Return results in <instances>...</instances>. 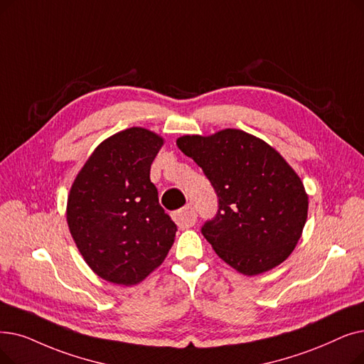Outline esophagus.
Returning a JSON list of instances; mask_svg holds the SVG:
<instances>
[{
	"label": "esophagus",
	"instance_id": "obj_1",
	"mask_svg": "<svg viewBox=\"0 0 364 364\" xmlns=\"http://www.w3.org/2000/svg\"><path fill=\"white\" fill-rule=\"evenodd\" d=\"M173 221L178 225V228L188 229V228L195 226V223H196V213L191 207V205H186L184 208L178 210L176 214H173Z\"/></svg>",
	"mask_w": 364,
	"mask_h": 364
}]
</instances>
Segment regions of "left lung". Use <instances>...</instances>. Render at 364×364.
Listing matches in <instances>:
<instances>
[{
	"instance_id": "obj_1",
	"label": "left lung",
	"mask_w": 364,
	"mask_h": 364,
	"mask_svg": "<svg viewBox=\"0 0 364 364\" xmlns=\"http://www.w3.org/2000/svg\"><path fill=\"white\" fill-rule=\"evenodd\" d=\"M177 146L202 168L218 196L217 215L202 228L217 256L248 277L286 260L308 217V193L287 161L241 129L183 135Z\"/></svg>"
}]
</instances>
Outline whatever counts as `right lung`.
Listing matches in <instances>:
<instances>
[{
	"instance_id": "1",
	"label": "right lung",
	"mask_w": 364,
	"mask_h": 364,
	"mask_svg": "<svg viewBox=\"0 0 364 364\" xmlns=\"http://www.w3.org/2000/svg\"><path fill=\"white\" fill-rule=\"evenodd\" d=\"M165 139L146 128L104 139L78 171L67 223L90 269L119 286H135L165 260L177 226L159 205L150 166Z\"/></svg>"
}]
</instances>
